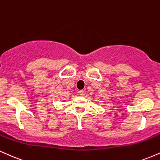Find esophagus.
Instances as JSON below:
<instances>
[{"label":"esophagus","instance_id":"esophagus-1","mask_svg":"<svg viewBox=\"0 0 160 160\" xmlns=\"http://www.w3.org/2000/svg\"><path fill=\"white\" fill-rule=\"evenodd\" d=\"M79 95L80 96H84L85 95V92H84L83 90H80V91H79Z\"/></svg>","mask_w":160,"mask_h":160}]
</instances>
